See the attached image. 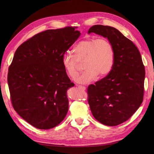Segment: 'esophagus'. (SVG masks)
Returning <instances> with one entry per match:
<instances>
[{"instance_id":"34e87169","label":"esophagus","mask_w":154,"mask_h":154,"mask_svg":"<svg viewBox=\"0 0 154 154\" xmlns=\"http://www.w3.org/2000/svg\"><path fill=\"white\" fill-rule=\"evenodd\" d=\"M76 86L79 87V89H82V90H83V91H85V90L86 89V87H84V86H82V85H76Z\"/></svg>"}]
</instances>
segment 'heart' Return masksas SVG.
Returning <instances> with one entry per match:
<instances>
[{
	"mask_svg": "<svg viewBox=\"0 0 154 154\" xmlns=\"http://www.w3.org/2000/svg\"><path fill=\"white\" fill-rule=\"evenodd\" d=\"M73 55L65 54L62 64L67 76L75 79L79 74L80 63L85 71L77 82L87 84L99 77L106 76L112 71L114 63V51L112 44L106 38H89L81 40L73 49Z\"/></svg>",
	"mask_w": 154,
	"mask_h": 154,
	"instance_id": "1",
	"label": "heart"
}]
</instances>
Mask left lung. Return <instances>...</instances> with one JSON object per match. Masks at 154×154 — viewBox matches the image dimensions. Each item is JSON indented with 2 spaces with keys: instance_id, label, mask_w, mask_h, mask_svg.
Returning a JSON list of instances; mask_svg holds the SVG:
<instances>
[{
  "instance_id": "obj_1",
  "label": "left lung",
  "mask_w": 154,
  "mask_h": 154,
  "mask_svg": "<svg viewBox=\"0 0 154 154\" xmlns=\"http://www.w3.org/2000/svg\"><path fill=\"white\" fill-rule=\"evenodd\" d=\"M92 32L112 44L114 63L107 76L88 87V103L97 120L117 126L128 120L141 105L145 67L138 49L115 28L94 25L88 31Z\"/></svg>"
}]
</instances>
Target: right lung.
<instances>
[{
  "label": "right lung",
  "mask_w": 154,
  "mask_h": 154,
  "mask_svg": "<svg viewBox=\"0 0 154 154\" xmlns=\"http://www.w3.org/2000/svg\"><path fill=\"white\" fill-rule=\"evenodd\" d=\"M80 35L75 27L48 30L24 42L15 52L8 73L12 104L36 128H53L66 116L67 91L74 83L62 58Z\"/></svg>",
  "instance_id": "add662e5"
}]
</instances>
